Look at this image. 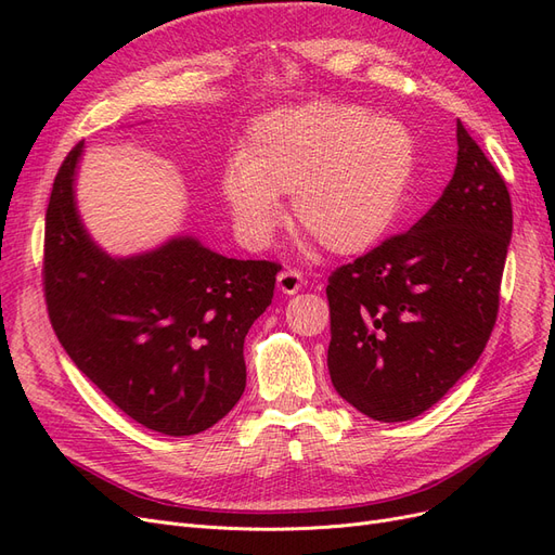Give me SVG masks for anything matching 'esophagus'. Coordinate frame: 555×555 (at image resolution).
Returning <instances> with one entry per match:
<instances>
[{"label": "esophagus", "mask_w": 555, "mask_h": 555, "mask_svg": "<svg viewBox=\"0 0 555 555\" xmlns=\"http://www.w3.org/2000/svg\"><path fill=\"white\" fill-rule=\"evenodd\" d=\"M300 287H304V275H300L298 271H294V268H287V271H282L278 275V289L282 294L292 296V294L300 292Z\"/></svg>", "instance_id": "esophagus-1"}]
</instances>
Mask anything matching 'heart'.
I'll list each match as a JSON object with an SVG mask.
<instances>
[{
	"mask_svg": "<svg viewBox=\"0 0 555 555\" xmlns=\"http://www.w3.org/2000/svg\"><path fill=\"white\" fill-rule=\"evenodd\" d=\"M416 173L412 131L371 108L312 102L261 115L243 155L220 180L233 231L261 249L284 222L282 194H294V220L335 255H361L393 229Z\"/></svg>",
	"mask_w": 555,
	"mask_h": 555,
	"instance_id": "heart-1",
	"label": "heart"
}]
</instances>
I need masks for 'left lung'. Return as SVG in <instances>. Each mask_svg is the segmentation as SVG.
<instances>
[{"label": "left lung", "mask_w": 555, "mask_h": 555, "mask_svg": "<svg viewBox=\"0 0 555 555\" xmlns=\"http://www.w3.org/2000/svg\"><path fill=\"white\" fill-rule=\"evenodd\" d=\"M442 196L408 233L328 278L331 382L375 422L433 408L491 338L512 241L507 184L463 122Z\"/></svg>", "instance_id": "obj_1"}]
</instances>
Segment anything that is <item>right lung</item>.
Returning <instances> with one entry per match:
<instances>
[{
  "instance_id": "add662e5",
  "label": "right lung",
  "mask_w": 555,
  "mask_h": 555,
  "mask_svg": "<svg viewBox=\"0 0 555 555\" xmlns=\"http://www.w3.org/2000/svg\"><path fill=\"white\" fill-rule=\"evenodd\" d=\"M82 147L62 162L46 210L50 324L78 371L133 422L196 435L245 391L243 343L271 306L280 266L222 257L194 236L108 255L76 206Z\"/></svg>"
}]
</instances>
